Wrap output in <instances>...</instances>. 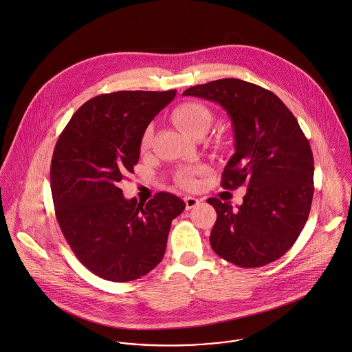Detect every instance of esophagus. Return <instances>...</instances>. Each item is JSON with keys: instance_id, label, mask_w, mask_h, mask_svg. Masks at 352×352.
<instances>
[{"instance_id": "obj_1", "label": "esophagus", "mask_w": 352, "mask_h": 352, "mask_svg": "<svg viewBox=\"0 0 352 352\" xmlns=\"http://www.w3.org/2000/svg\"><path fill=\"white\" fill-rule=\"evenodd\" d=\"M184 201H186V208H187V210H192L193 207H196V206L200 203L199 199H195V197H192V196H186V197H184Z\"/></svg>"}]
</instances>
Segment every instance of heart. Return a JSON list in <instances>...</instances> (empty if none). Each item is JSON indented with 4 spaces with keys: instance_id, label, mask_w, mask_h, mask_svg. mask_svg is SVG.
Masks as SVG:
<instances>
[{
    "instance_id": "heart-1",
    "label": "heart",
    "mask_w": 352,
    "mask_h": 352,
    "mask_svg": "<svg viewBox=\"0 0 352 352\" xmlns=\"http://www.w3.org/2000/svg\"><path fill=\"white\" fill-rule=\"evenodd\" d=\"M172 120L176 126L188 134L190 137H195L199 133H206L211 124V113L210 110L196 102H188L177 106L172 113ZM152 138V129H146L142 137V146H148ZM201 172L200 168L193 169H184L179 173L177 180L180 186L186 188H192L195 186V177Z\"/></svg>"
}]
</instances>
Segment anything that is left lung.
I'll use <instances>...</instances> for the list:
<instances>
[{"mask_svg":"<svg viewBox=\"0 0 352 352\" xmlns=\"http://www.w3.org/2000/svg\"><path fill=\"white\" fill-rule=\"evenodd\" d=\"M183 96L219 103L234 131L235 153L222 187L246 186L243 203L210 197L217 222L212 250L241 267H259L284 256L307 223L314 197V155L284 102L256 85L226 78L187 89Z\"/></svg>","mask_w":352,"mask_h":352,"instance_id":"obj_1","label":"left lung"}]
</instances>
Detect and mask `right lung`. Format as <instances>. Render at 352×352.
Segmentation results:
<instances>
[{
    "instance_id": "add662e5",
    "label": "right lung",
    "mask_w": 352,
    "mask_h": 352,
    "mask_svg": "<svg viewBox=\"0 0 352 352\" xmlns=\"http://www.w3.org/2000/svg\"><path fill=\"white\" fill-rule=\"evenodd\" d=\"M169 91H117L87 100L64 128L51 162L58 223L76 258L100 278L128 283L162 259L172 221L186 203L159 192L146 204L125 199L142 135L173 100Z\"/></svg>"
}]
</instances>
